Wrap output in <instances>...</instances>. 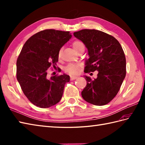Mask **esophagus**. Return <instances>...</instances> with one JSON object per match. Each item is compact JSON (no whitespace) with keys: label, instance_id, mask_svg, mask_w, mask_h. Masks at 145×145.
<instances>
[{"label":"esophagus","instance_id":"34e87169","mask_svg":"<svg viewBox=\"0 0 145 145\" xmlns=\"http://www.w3.org/2000/svg\"><path fill=\"white\" fill-rule=\"evenodd\" d=\"M78 78V76H70V80H74Z\"/></svg>","mask_w":145,"mask_h":145}]
</instances>
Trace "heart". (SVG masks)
<instances>
[{
	"mask_svg": "<svg viewBox=\"0 0 145 145\" xmlns=\"http://www.w3.org/2000/svg\"><path fill=\"white\" fill-rule=\"evenodd\" d=\"M72 47L73 49H74V50L77 52L80 49L85 48V45L81 41L75 40L73 42ZM61 55H62V50H60L58 54V58H60L61 57ZM80 67V65L78 63H70L65 68V71L66 72L70 73L71 75H75L77 74L79 72Z\"/></svg>",
	"mask_w": 145,
	"mask_h": 145,
	"instance_id": "1",
	"label": "heart"
}]
</instances>
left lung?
Listing matches in <instances>:
<instances>
[{"label": "left lung", "instance_id": "obj_1", "mask_svg": "<svg viewBox=\"0 0 145 145\" xmlns=\"http://www.w3.org/2000/svg\"><path fill=\"white\" fill-rule=\"evenodd\" d=\"M88 50L84 72L98 71L97 78L85 75L87 85L82 91L88 103L101 106L108 103L118 93L126 76V58L121 45L113 36L95 29L73 33Z\"/></svg>", "mask_w": 145, "mask_h": 145}]
</instances>
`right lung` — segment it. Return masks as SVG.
<instances>
[{
  "mask_svg": "<svg viewBox=\"0 0 145 145\" xmlns=\"http://www.w3.org/2000/svg\"><path fill=\"white\" fill-rule=\"evenodd\" d=\"M72 38L70 32L47 29L27 40L17 60V79L24 95L34 105L46 108L58 103L70 76L47 78V70L55 67L60 48Z\"/></svg>",
  "mask_w": 145,
  "mask_h": 145,
  "instance_id": "add662e5",
  "label": "right lung"
}]
</instances>
